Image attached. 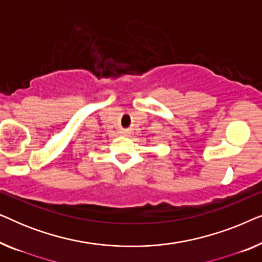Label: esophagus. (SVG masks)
<instances>
[{
    "mask_svg": "<svg viewBox=\"0 0 262 262\" xmlns=\"http://www.w3.org/2000/svg\"><path fill=\"white\" fill-rule=\"evenodd\" d=\"M124 134H125V135H127V131H124Z\"/></svg>",
    "mask_w": 262,
    "mask_h": 262,
    "instance_id": "esophagus-1",
    "label": "esophagus"
}]
</instances>
